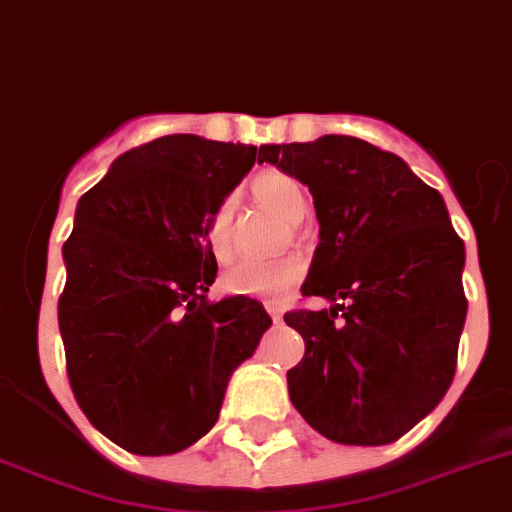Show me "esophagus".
Here are the masks:
<instances>
[{"instance_id": "esophagus-1", "label": "esophagus", "mask_w": 512, "mask_h": 512, "mask_svg": "<svg viewBox=\"0 0 512 512\" xmlns=\"http://www.w3.org/2000/svg\"><path fill=\"white\" fill-rule=\"evenodd\" d=\"M266 310H269V316H272L274 323H279L282 321V316H285V310L279 308L277 303H266Z\"/></svg>"}]
</instances>
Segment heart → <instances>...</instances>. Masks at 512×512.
Segmentation results:
<instances>
[{
	"mask_svg": "<svg viewBox=\"0 0 512 512\" xmlns=\"http://www.w3.org/2000/svg\"><path fill=\"white\" fill-rule=\"evenodd\" d=\"M253 196L264 207L277 212L279 217L295 222L305 214V191L298 178L285 170H261L251 181ZM207 246L214 259L225 261L233 248V199L227 196L212 209L207 220ZM305 277V261L300 256H282V259L261 261L243 259L233 264L222 277V287L230 295L246 298H285L292 287Z\"/></svg>",
	"mask_w": 512,
	"mask_h": 512,
	"instance_id": "b5f03b06",
	"label": "heart"
}]
</instances>
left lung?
<instances>
[{
	"label": "left lung",
	"mask_w": 512,
	"mask_h": 512,
	"mask_svg": "<svg viewBox=\"0 0 512 512\" xmlns=\"http://www.w3.org/2000/svg\"><path fill=\"white\" fill-rule=\"evenodd\" d=\"M313 194L321 243L287 326L305 339L290 399L334 443L386 445L440 404L456 375L466 321L464 240L443 196L399 155L357 137L264 144Z\"/></svg>",
	"instance_id": "left-lung-1"
}]
</instances>
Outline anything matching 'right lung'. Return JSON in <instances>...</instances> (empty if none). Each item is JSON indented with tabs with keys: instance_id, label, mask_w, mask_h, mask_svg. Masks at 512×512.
<instances>
[{
	"instance_id": "add662e5",
	"label": "right lung",
	"mask_w": 512,
	"mask_h": 512,
	"mask_svg": "<svg viewBox=\"0 0 512 512\" xmlns=\"http://www.w3.org/2000/svg\"><path fill=\"white\" fill-rule=\"evenodd\" d=\"M256 152L194 134L152 139L77 204L59 298L69 386L124 451L168 456L207 435L230 375L272 323L243 295L207 303V220Z\"/></svg>"
}]
</instances>
